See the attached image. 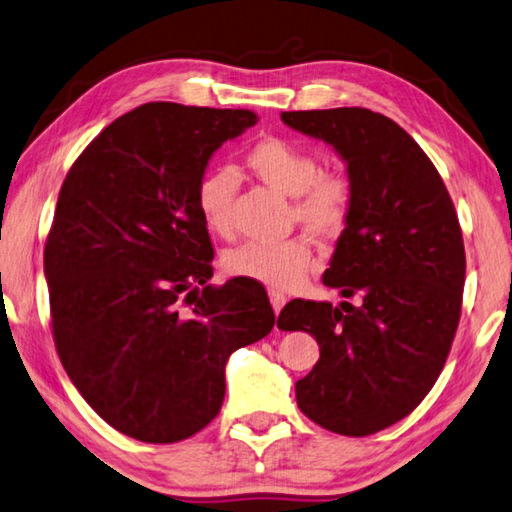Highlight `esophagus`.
Returning <instances> with one entry per match:
<instances>
[{"label":"esophagus","mask_w":512,"mask_h":512,"mask_svg":"<svg viewBox=\"0 0 512 512\" xmlns=\"http://www.w3.org/2000/svg\"><path fill=\"white\" fill-rule=\"evenodd\" d=\"M268 297H271V304H273V311L280 313L282 306L286 304V295L282 291H277V288H268Z\"/></svg>","instance_id":"esophagus-1"}]
</instances>
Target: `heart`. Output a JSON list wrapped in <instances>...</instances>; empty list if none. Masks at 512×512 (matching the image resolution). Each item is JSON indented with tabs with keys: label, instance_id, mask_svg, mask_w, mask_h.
<instances>
[{
	"label": "heart",
	"instance_id": "obj_1",
	"mask_svg": "<svg viewBox=\"0 0 512 512\" xmlns=\"http://www.w3.org/2000/svg\"><path fill=\"white\" fill-rule=\"evenodd\" d=\"M246 165L268 188L291 197V217L320 239L338 237L347 228L353 206L351 181L340 172H322L315 156L280 136H264L248 147ZM237 179L230 170H210L197 185V212L210 232L230 237L232 199ZM311 246L304 237L284 241H246L224 257L230 275L277 288L304 280L311 266Z\"/></svg>",
	"mask_w": 512,
	"mask_h": 512
}]
</instances>
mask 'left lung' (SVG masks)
<instances>
[{"mask_svg":"<svg viewBox=\"0 0 512 512\" xmlns=\"http://www.w3.org/2000/svg\"><path fill=\"white\" fill-rule=\"evenodd\" d=\"M347 163L353 206L324 286L356 302H288L277 327L318 340L295 383L324 430L367 436L410 414L439 378L461 315L466 250L445 183L414 138L362 107L282 111Z\"/></svg>","mask_w":512,"mask_h":512,"instance_id":"obj_1","label":"left lung"}]
</instances>
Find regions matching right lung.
<instances>
[{
  "instance_id": "add662e5",
  "label": "right lung",
  "mask_w": 512,
  "mask_h": 512,
  "mask_svg": "<svg viewBox=\"0 0 512 512\" xmlns=\"http://www.w3.org/2000/svg\"><path fill=\"white\" fill-rule=\"evenodd\" d=\"M250 109L147 102L89 143L44 248L53 340L82 398L118 432L176 443L221 410L232 351L268 336L262 284L210 286L197 185Z\"/></svg>"
}]
</instances>
